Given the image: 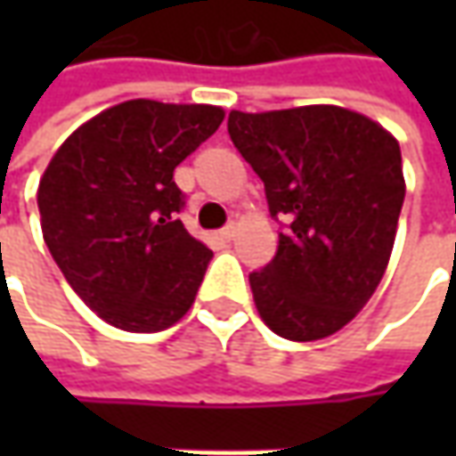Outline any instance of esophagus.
Listing matches in <instances>:
<instances>
[{"mask_svg":"<svg viewBox=\"0 0 456 456\" xmlns=\"http://www.w3.org/2000/svg\"><path fill=\"white\" fill-rule=\"evenodd\" d=\"M236 233H238L236 223H228V225L220 231V238H223V240H233V238H236Z\"/></svg>","mask_w":456,"mask_h":456,"instance_id":"1","label":"esophagus"}]
</instances>
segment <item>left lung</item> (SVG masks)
I'll return each instance as SVG.
<instances>
[{
  "mask_svg": "<svg viewBox=\"0 0 456 456\" xmlns=\"http://www.w3.org/2000/svg\"><path fill=\"white\" fill-rule=\"evenodd\" d=\"M228 134L281 223L279 248L248 273L279 338L322 340L350 322L383 279L406 195L401 147L340 106L231 111Z\"/></svg>",
  "mask_w": 456,
  "mask_h": 456,
  "instance_id": "obj_1",
  "label": "left lung"
}]
</instances>
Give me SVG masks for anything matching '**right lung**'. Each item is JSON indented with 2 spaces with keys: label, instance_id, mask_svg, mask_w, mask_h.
Instances as JSON below:
<instances>
[{
  "label": "right lung",
  "instance_id": "right-lung-1",
  "mask_svg": "<svg viewBox=\"0 0 456 456\" xmlns=\"http://www.w3.org/2000/svg\"><path fill=\"white\" fill-rule=\"evenodd\" d=\"M223 109L136 98L94 116L45 169L37 208L62 276L126 332L175 324L213 251L184 231L175 167L213 136Z\"/></svg>",
  "mask_w": 456,
  "mask_h": 456
}]
</instances>
